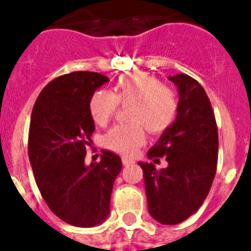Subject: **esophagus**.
Instances as JSON below:
<instances>
[{"mask_svg":"<svg viewBox=\"0 0 251 251\" xmlns=\"http://www.w3.org/2000/svg\"><path fill=\"white\" fill-rule=\"evenodd\" d=\"M131 163H134V160L133 159H130V158H122V164L124 166H130Z\"/></svg>","mask_w":251,"mask_h":251,"instance_id":"obj_1","label":"esophagus"}]
</instances>
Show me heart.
<instances>
[{
  "label": "heart",
  "instance_id": "b5f03b06",
  "mask_svg": "<svg viewBox=\"0 0 251 251\" xmlns=\"http://www.w3.org/2000/svg\"><path fill=\"white\" fill-rule=\"evenodd\" d=\"M118 102L131 104L130 125H117L104 137V146L124 155H131L151 134L166 131L177 116L176 93L147 74H127L116 84L114 93L97 91L89 101V113L97 125L104 126L117 112Z\"/></svg>",
  "mask_w": 251,
  "mask_h": 251
}]
</instances>
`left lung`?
I'll return each instance as SVG.
<instances>
[{"instance_id": "1", "label": "left lung", "mask_w": 251, "mask_h": 251, "mask_svg": "<svg viewBox=\"0 0 251 251\" xmlns=\"http://www.w3.org/2000/svg\"><path fill=\"white\" fill-rule=\"evenodd\" d=\"M177 87V116L147 156L166 158L168 166L143 170L149 213L164 225H176L198 212L213 183L219 154L215 114L204 88L185 74L168 76Z\"/></svg>"}]
</instances>
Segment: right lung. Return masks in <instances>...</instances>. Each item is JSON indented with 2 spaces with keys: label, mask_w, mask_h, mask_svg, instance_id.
<instances>
[{
  "label": "right lung",
  "mask_w": 251,
  "mask_h": 251,
  "mask_svg": "<svg viewBox=\"0 0 251 251\" xmlns=\"http://www.w3.org/2000/svg\"><path fill=\"white\" fill-rule=\"evenodd\" d=\"M108 81L88 71L63 75L43 88L32 108L28 158L36 185L50 209L74 226H96L108 217L122 170L121 158L108 150L99 163L84 162L95 131L89 101Z\"/></svg>",
  "instance_id": "right-lung-1"
}]
</instances>
